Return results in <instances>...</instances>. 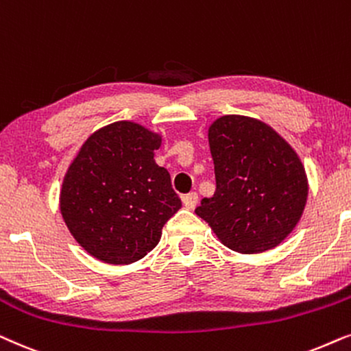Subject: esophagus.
<instances>
[{"label":"esophagus","mask_w":351,"mask_h":351,"mask_svg":"<svg viewBox=\"0 0 351 351\" xmlns=\"http://www.w3.org/2000/svg\"><path fill=\"white\" fill-rule=\"evenodd\" d=\"M197 200H199V195L195 194V193H189V194L183 195V204H184V207L189 208V210H193V208L195 207V205H197Z\"/></svg>","instance_id":"obj_1"}]
</instances>
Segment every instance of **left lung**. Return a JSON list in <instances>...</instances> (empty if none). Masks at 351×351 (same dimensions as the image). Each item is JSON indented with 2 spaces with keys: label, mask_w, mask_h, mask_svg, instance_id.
Instances as JSON below:
<instances>
[{
  "label": "left lung",
  "mask_w": 351,
  "mask_h": 351,
  "mask_svg": "<svg viewBox=\"0 0 351 351\" xmlns=\"http://www.w3.org/2000/svg\"><path fill=\"white\" fill-rule=\"evenodd\" d=\"M217 191L195 213L224 245L260 254L281 244L300 219L308 181L297 152L263 121L224 115L208 128Z\"/></svg>",
  "instance_id": "left-lung-1"
}]
</instances>
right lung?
<instances>
[{"mask_svg":"<svg viewBox=\"0 0 351 351\" xmlns=\"http://www.w3.org/2000/svg\"><path fill=\"white\" fill-rule=\"evenodd\" d=\"M157 133L115 121L86 139L60 189V213L75 241L95 258L130 265L158 244L181 208L170 173L154 160Z\"/></svg>","mask_w":351,"mask_h":351,"instance_id":"add662e5","label":"right lung"}]
</instances>
